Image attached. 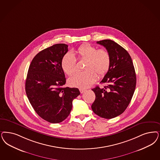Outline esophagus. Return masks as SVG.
Instances as JSON below:
<instances>
[{
    "mask_svg": "<svg viewBox=\"0 0 160 160\" xmlns=\"http://www.w3.org/2000/svg\"><path fill=\"white\" fill-rule=\"evenodd\" d=\"M79 90H80V92L81 93H84V92L86 91V90L84 89V88H80Z\"/></svg>",
    "mask_w": 160,
    "mask_h": 160,
    "instance_id": "1",
    "label": "esophagus"
}]
</instances>
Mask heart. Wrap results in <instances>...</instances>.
<instances>
[{"instance_id": "1", "label": "heart", "mask_w": 160, "mask_h": 160, "mask_svg": "<svg viewBox=\"0 0 160 160\" xmlns=\"http://www.w3.org/2000/svg\"><path fill=\"white\" fill-rule=\"evenodd\" d=\"M78 58L86 60L85 71L77 72L68 79V84L72 87L87 88L93 84L99 77H103L110 68L111 58L106 49H99L90 44L80 46L76 51ZM61 67L68 76L76 71V60L71 53H67L61 60Z\"/></svg>"}]
</instances>
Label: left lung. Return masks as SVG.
<instances>
[{
    "mask_svg": "<svg viewBox=\"0 0 160 160\" xmlns=\"http://www.w3.org/2000/svg\"><path fill=\"white\" fill-rule=\"evenodd\" d=\"M105 47L111 58L110 68L100 82L107 85L92 90L96 99L92 105L95 114L112 119L122 114L132 99L136 87V74L132 58L127 50L110 39L97 41Z\"/></svg>",
    "mask_w": 160,
    "mask_h": 160,
    "instance_id": "8db88e82",
    "label": "left lung"
}]
</instances>
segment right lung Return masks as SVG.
I'll use <instances>...</instances> for the list:
<instances>
[{
    "instance_id": "1",
    "label": "right lung",
    "mask_w": 160,
    "mask_h": 160,
    "mask_svg": "<svg viewBox=\"0 0 160 160\" xmlns=\"http://www.w3.org/2000/svg\"><path fill=\"white\" fill-rule=\"evenodd\" d=\"M68 45L57 44L34 57L28 69L25 91L36 113L45 121L57 123L65 120L72 102L80 94L77 88H64L66 79L61 60Z\"/></svg>"
}]
</instances>
